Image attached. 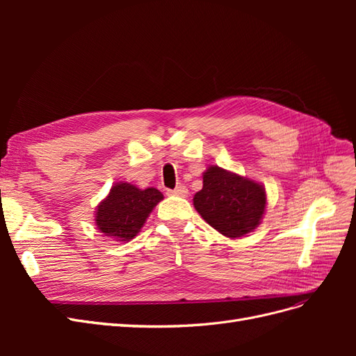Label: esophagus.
I'll list each match as a JSON object with an SVG mask.
<instances>
[{"label": "esophagus", "mask_w": 356, "mask_h": 356, "mask_svg": "<svg viewBox=\"0 0 356 356\" xmlns=\"http://www.w3.org/2000/svg\"><path fill=\"white\" fill-rule=\"evenodd\" d=\"M168 195H174V196H179V197H187L188 196V190L184 186H179L174 190H168Z\"/></svg>", "instance_id": "esophagus-1"}]
</instances>
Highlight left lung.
<instances>
[{"label":"left lung","instance_id":"left-lung-1","mask_svg":"<svg viewBox=\"0 0 356 356\" xmlns=\"http://www.w3.org/2000/svg\"><path fill=\"white\" fill-rule=\"evenodd\" d=\"M193 204L211 227L227 238H241L261 222L266 190L258 182L209 166Z\"/></svg>","mask_w":356,"mask_h":356}]
</instances>
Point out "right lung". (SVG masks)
<instances>
[{
    "mask_svg": "<svg viewBox=\"0 0 356 356\" xmlns=\"http://www.w3.org/2000/svg\"><path fill=\"white\" fill-rule=\"evenodd\" d=\"M161 199L163 195L157 188L141 190L127 182H117L96 209V225L108 238L131 241Z\"/></svg>",
    "mask_w": 356,
    "mask_h": 356,
    "instance_id": "obj_1",
    "label": "right lung"
}]
</instances>
